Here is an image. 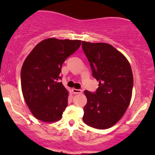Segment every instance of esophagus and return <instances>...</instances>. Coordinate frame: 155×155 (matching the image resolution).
I'll use <instances>...</instances> for the list:
<instances>
[{"label":"esophagus","instance_id":"obj_1","mask_svg":"<svg viewBox=\"0 0 155 155\" xmlns=\"http://www.w3.org/2000/svg\"><path fill=\"white\" fill-rule=\"evenodd\" d=\"M72 91H73V94H81L82 92V91L81 90V89L73 88L72 89Z\"/></svg>","mask_w":155,"mask_h":155}]
</instances>
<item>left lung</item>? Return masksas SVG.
Returning <instances> with one entry per match:
<instances>
[{
  "instance_id": "1",
  "label": "left lung",
  "mask_w": 155,
  "mask_h": 155,
  "mask_svg": "<svg viewBox=\"0 0 155 155\" xmlns=\"http://www.w3.org/2000/svg\"><path fill=\"white\" fill-rule=\"evenodd\" d=\"M82 47L92 76L99 81L96 91H85L87 101L82 119L92 127L107 129L121 119L129 106L134 86L132 70L126 58L108 43L82 41Z\"/></svg>"
}]
</instances>
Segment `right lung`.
Listing matches in <instances>:
<instances>
[{
	"label": "right lung",
	"mask_w": 155,
	"mask_h": 155,
	"mask_svg": "<svg viewBox=\"0 0 155 155\" xmlns=\"http://www.w3.org/2000/svg\"><path fill=\"white\" fill-rule=\"evenodd\" d=\"M80 45V40L48 38L38 43L26 58L21 70V91L38 120L53 122L61 118L68 102V91L59 82L61 67Z\"/></svg>",
	"instance_id": "add662e5"
}]
</instances>
